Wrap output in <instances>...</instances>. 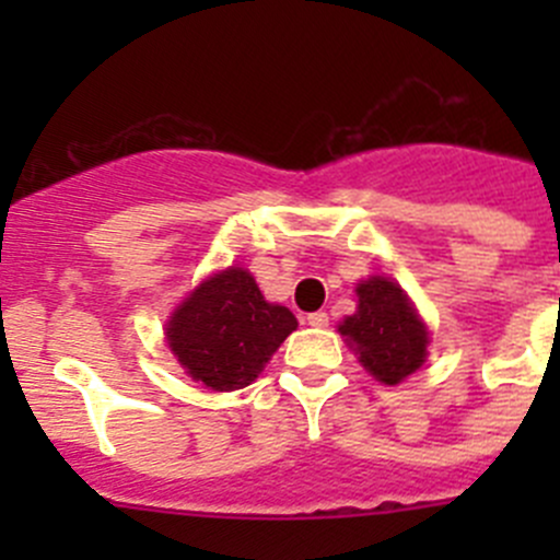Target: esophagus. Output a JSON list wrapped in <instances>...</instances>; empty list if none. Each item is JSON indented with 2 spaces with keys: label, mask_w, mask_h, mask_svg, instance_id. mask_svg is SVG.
Wrapping results in <instances>:
<instances>
[{
  "label": "esophagus",
  "mask_w": 560,
  "mask_h": 560,
  "mask_svg": "<svg viewBox=\"0 0 560 560\" xmlns=\"http://www.w3.org/2000/svg\"><path fill=\"white\" fill-rule=\"evenodd\" d=\"M306 322H308V325H312V327H327V325H330V319H327V314H325V312H314V314H308V316H306Z\"/></svg>",
  "instance_id": "34e87169"
}]
</instances>
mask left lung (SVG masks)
<instances>
[{"label":"left lung","mask_w":560,"mask_h":560,"mask_svg":"<svg viewBox=\"0 0 560 560\" xmlns=\"http://www.w3.org/2000/svg\"><path fill=\"white\" fill-rule=\"evenodd\" d=\"M358 312L338 325V332L360 358L363 369L385 385H398L415 374L428 354V327L387 276H371L358 284Z\"/></svg>","instance_id":"1"}]
</instances>
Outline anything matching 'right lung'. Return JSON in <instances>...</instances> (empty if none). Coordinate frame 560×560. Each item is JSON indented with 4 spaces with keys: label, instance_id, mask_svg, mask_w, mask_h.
I'll return each mask as SVG.
<instances>
[{
    "label": "right lung",
    "instance_id": "obj_1",
    "mask_svg": "<svg viewBox=\"0 0 560 560\" xmlns=\"http://www.w3.org/2000/svg\"><path fill=\"white\" fill-rule=\"evenodd\" d=\"M295 327V314L265 301L248 270L228 268L189 292L167 319L165 336L191 380L230 393L252 385Z\"/></svg>",
    "mask_w": 560,
    "mask_h": 560
}]
</instances>
